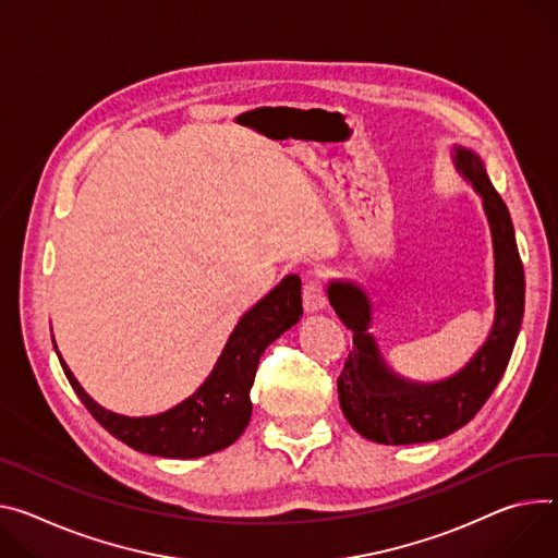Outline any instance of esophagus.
Masks as SVG:
<instances>
[{
	"instance_id": "34e87169",
	"label": "esophagus",
	"mask_w": 558,
	"mask_h": 558,
	"mask_svg": "<svg viewBox=\"0 0 558 558\" xmlns=\"http://www.w3.org/2000/svg\"><path fill=\"white\" fill-rule=\"evenodd\" d=\"M302 305H305L307 314L323 312L327 307V295L325 287L318 278H307L305 287H302Z\"/></svg>"
}]
</instances>
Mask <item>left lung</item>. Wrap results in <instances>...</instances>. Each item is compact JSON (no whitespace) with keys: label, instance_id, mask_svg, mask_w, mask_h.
<instances>
[{"label":"left lung","instance_id":"1","mask_svg":"<svg viewBox=\"0 0 558 558\" xmlns=\"http://www.w3.org/2000/svg\"><path fill=\"white\" fill-rule=\"evenodd\" d=\"M451 160L481 195L494 244V323L470 363L434 383L402 378L385 363L369 333L374 305L367 291L349 280L327 284L329 305L353 338L338 378L340 410L353 429L374 442H432L468 425L502 378L521 329L525 276L510 211L492 186L478 154L453 144Z\"/></svg>","mask_w":558,"mask_h":558}]
</instances>
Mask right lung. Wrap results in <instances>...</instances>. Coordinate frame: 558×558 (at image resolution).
I'll list each match as a JSON object with an SVG mask.
<instances>
[{
  "label": "right lung",
  "instance_id": "right-lung-1",
  "mask_svg": "<svg viewBox=\"0 0 558 558\" xmlns=\"http://www.w3.org/2000/svg\"><path fill=\"white\" fill-rule=\"evenodd\" d=\"M302 316L300 278L287 276L231 331L207 380L175 408L156 416H122L95 402L77 383L56 338L62 369L93 418L135 451L162 459H199L233 445L251 418V385L263 351Z\"/></svg>",
  "mask_w": 558,
  "mask_h": 558
}]
</instances>
